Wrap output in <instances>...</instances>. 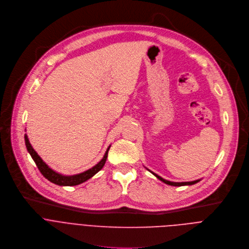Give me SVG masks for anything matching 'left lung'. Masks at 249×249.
Segmentation results:
<instances>
[{"instance_id":"obj_1","label":"left lung","mask_w":249,"mask_h":249,"mask_svg":"<svg viewBox=\"0 0 249 249\" xmlns=\"http://www.w3.org/2000/svg\"><path fill=\"white\" fill-rule=\"evenodd\" d=\"M148 170V169H147ZM149 172H151L150 170H148ZM151 174H153L157 178H159L161 181H163V182H165V183H167V184H169V185H173V186H182V185H192V184H194V183H197L198 181H200V179H196V180H193V181H184V182H174V181H170V180H167V179H165V178H161L160 176H158L157 174H155V173H153V172H151Z\"/></svg>"}]
</instances>
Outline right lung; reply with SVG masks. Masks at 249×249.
I'll list each match as a JSON object with an SVG mask.
<instances>
[{
	"mask_svg": "<svg viewBox=\"0 0 249 249\" xmlns=\"http://www.w3.org/2000/svg\"><path fill=\"white\" fill-rule=\"evenodd\" d=\"M24 140H25V145H26V148H27V151L28 153L30 154V156L32 157L33 161L35 162L37 168L39 169V171L41 172V174L51 182L55 183V184H58V185H63V186H72V185H77V184H80L84 181H86L87 179L91 178L94 175H96L99 171H100L105 163H106V160H107V157H108V152L110 150V147L111 145L108 147L107 151L104 155V157L102 158V160L99 162L98 164H96L94 167H92L91 169L83 172V173H80V174H77V175H72V176H64L62 174H59L57 172H55L54 170H52L51 168H50L42 159L41 157L37 154V152L34 150L33 147L31 146L29 140H28V137L26 134H24Z\"/></svg>",
	"mask_w": 249,
	"mask_h": 249,
	"instance_id": "1",
	"label": "right lung"
}]
</instances>
